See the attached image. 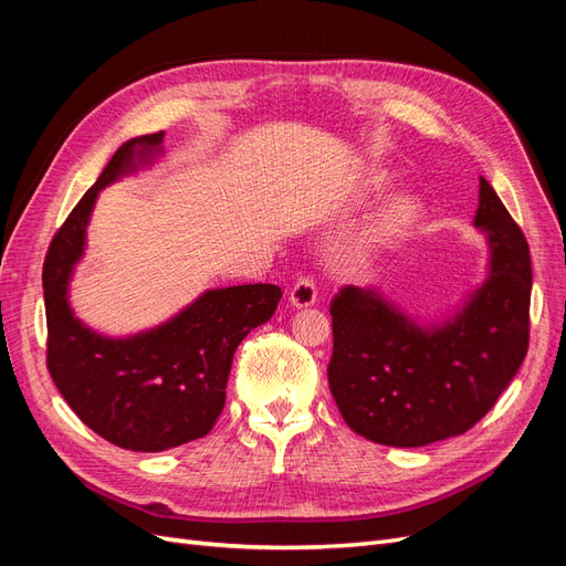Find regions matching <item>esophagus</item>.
Wrapping results in <instances>:
<instances>
[{"label":"esophagus","mask_w":566,"mask_h":566,"mask_svg":"<svg viewBox=\"0 0 566 566\" xmlns=\"http://www.w3.org/2000/svg\"><path fill=\"white\" fill-rule=\"evenodd\" d=\"M287 302L295 306V310H306V306L316 304V285L312 279H297L295 285L290 287Z\"/></svg>","instance_id":"obj_1"}]
</instances>
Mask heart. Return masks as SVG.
<instances>
[{
	"label": "heart",
	"mask_w": 566,
	"mask_h": 566,
	"mask_svg": "<svg viewBox=\"0 0 566 566\" xmlns=\"http://www.w3.org/2000/svg\"><path fill=\"white\" fill-rule=\"evenodd\" d=\"M389 188V175L382 169H370V172L356 186V193L352 198L354 205H366L368 200L382 196ZM418 200L408 193H399L389 198L382 208L370 219L366 231L356 238V243L349 252L352 262L364 266L373 256H378L387 248L397 245L399 241L416 229L418 224Z\"/></svg>",
	"instance_id": "1"
}]
</instances>
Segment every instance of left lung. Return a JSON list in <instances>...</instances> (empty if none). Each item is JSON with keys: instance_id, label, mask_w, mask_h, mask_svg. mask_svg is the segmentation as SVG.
Instances as JSON below:
<instances>
[{"instance_id": "8db88e82", "label": "left lung", "mask_w": 566, "mask_h": 566, "mask_svg": "<svg viewBox=\"0 0 566 566\" xmlns=\"http://www.w3.org/2000/svg\"><path fill=\"white\" fill-rule=\"evenodd\" d=\"M474 227L486 233L489 276L451 318L420 325L375 287L347 285L331 302L328 382L356 434L399 449L458 437L520 370L528 349V243L484 177Z\"/></svg>"}]
</instances>
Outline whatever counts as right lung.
<instances>
[{"instance_id": "obj_1", "label": "right lung", "mask_w": 566, "mask_h": 566, "mask_svg": "<svg viewBox=\"0 0 566 566\" xmlns=\"http://www.w3.org/2000/svg\"><path fill=\"white\" fill-rule=\"evenodd\" d=\"M163 136H136L115 150L56 231L42 269L51 380L90 430L142 453L175 449L212 430L238 345L283 297L269 283L208 290L177 316L129 337L98 335L73 314L67 285L87 245L98 191L156 160Z\"/></svg>"}]
</instances>
